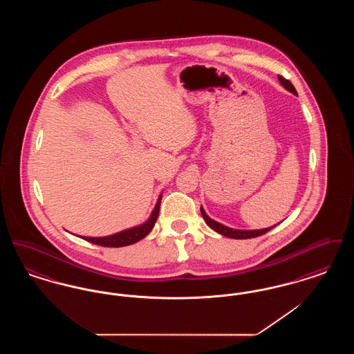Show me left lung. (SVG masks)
Listing matches in <instances>:
<instances>
[{"label": "left lung", "instance_id": "1", "mask_svg": "<svg viewBox=\"0 0 354 354\" xmlns=\"http://www.w3.org/2000/svg\"><path fill=\"white\" fill-rule=\"evenodd\" d=\"M279 81H280V84H283L284 87H286L288 91H290V93H293L295 95H297V91H296V88H295V86L290 84V81H288L286 80L284 77H281V75H279ZM201 212H202L203 219L205 220V223L214 230V231H216L218 234L223 236H227V237H231V239H252V237H257V236L264 235V234H267L268 231H270L274 225H272L270 228H264V230H253V231H241V230H232V228H228V227H225V225H223V224H220L218 221H215V220L211 219L207 214H205V211L201 208Z\"/></svg>", "mask_w": 354, "mask_h": 354}]
</instances>
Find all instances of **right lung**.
<instances>
[{
  "label": "right lung",
  "mask_w": 354,
  "mask_h": 354,
  "mask_svg": "<svg viewBox=\"0 0 354 354\" xmlns=\"http://www.w3.org/2000/svg\"><path fill=\"white\" fill-rule=\"evenodd\" d=\"M160 201H162V196H159L156 205H155V208L152 211L150 219L147 220L146 223L138 225V227L126 230V231H122V232L114 234V235L104 236V237H82V239L86 240V241L93 243V244H97V245L114 247V248L134 244V243L142 240L143 237H146V236L151 232V230L153 228V225H155V221H156L158 215H159Z\"/></svg>",
  "instance_id": "obj_1"
}]
</instances>
